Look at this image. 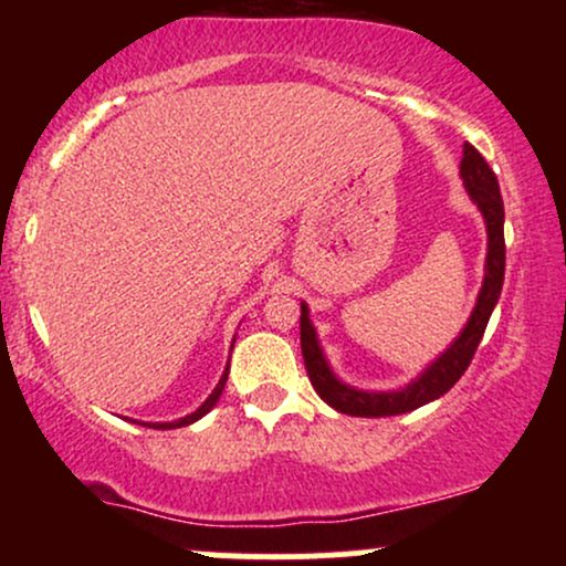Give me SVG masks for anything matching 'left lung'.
Masks as SVG:
<instances>
[{"label":"left lung","instance_id":"8db88e82","mask_svg":"<svg viewBox=\"0 0 566 566\" xmlns=\"http://www.w3.org/2000/svg\"><path fill=\"white\" fill-rule=\"evenodd\" d=\"M460 178H463L465 191L473 199V205L482 210L486 223V265H484V282L479 290L476 305L471 311V319L465 322L463 333L454 337V343L437 361H431L423 373L418 375L409 386L401 391H359L350 388L343 380L335 378L329 369L324 350L316 337L314 324L308 319V305L301 303V350L305 369H308L311 386L316 394L327 401L329 407L343 415H354V418H388V415L412 412V409L428 405V401L444 396L460 375L471 365L473 354H476L479 343L490 322L492 308H495L500 290H503L505 276V237H503V197H500V186L495 172L490 170L482 154L465 143L463 161H460Z\"/></svg>","mask_w":566,"mask_h":566}]
</instances>
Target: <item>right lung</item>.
<instances>
[{
  "instance_id": "right-lung-1",
  "label": "right lung",
  "mask_w": 566,
  "mask_h": 566,
  "mask_svg": "<svg viewBox=\"0 0 566 566\" xmlns=\"http://www.w3.org/2000/svg\"><path fill=\"white\" fill-rule=\"evenodd\" d=\"M226 380H229V367H226L223 378H220V380H218L216 391H212L210 396H207V401H205V405H201V407L197 409V412L186 415V418H180V420H172V423H146V426H148V428H161V431H167V428H180V426H191V423H193V420L205 418V415H207V412H210V409L218 405L220 394H223V386H226Z\"/></svg>"
}]
</instances>
